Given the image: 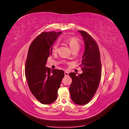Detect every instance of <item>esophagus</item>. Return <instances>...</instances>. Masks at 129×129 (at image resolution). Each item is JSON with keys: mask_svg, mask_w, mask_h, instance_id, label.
Instances as JSON below:
<instances>
[{"mask_svg": "<svg viewBox=\"0 0 129 129\" xmlns=\"http://www.w3.org/2000/svg\"><path fill=\"white\" fill-rule=\"evenodd\" d=\"M68 74H69V73H68V72L67 71H65V72H64V75H65V76H68V75H69Z\"/></svg>", "mask_w": 129, "mask_h": 129, "instance_id": "esophagus-1", "label": "esophagus"}]
</instances>
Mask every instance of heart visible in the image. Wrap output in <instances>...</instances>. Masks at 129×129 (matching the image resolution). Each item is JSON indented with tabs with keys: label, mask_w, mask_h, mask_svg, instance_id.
<instances>
[{
	"label": "heart",
	"mask_w": 129,
	"mask_h": 129,
	"mask_svg": "<svg viewBox=\"0 0 129 129\" xmlns=\"http://www.w3.org/2000/svg\"><path fill=\"white\" fill-rule=\"evenodd\" d=\"M65 41L67 42L69 44L70 48H71L72 50L74 49H79L80 47V42L76 38H67L65 39ZM59 45V43L58 41L56 42L55 44H54L52 47V51L53 52H55L57 51L58 46Z\"/></svg>",
	"instance_id": "heart-1"
}]
</instances>
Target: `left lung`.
Wrapping results in <instances>:
<instances>
[{
  "mask_svg": "<svg viewBox=\"0 0 129 129\" xmlns=\"http://www.w3.org/2000/svg\"><path fill=\"white\" fill-rule=\"evenodd\" d=\"M82 37L84 52L82 57L83 73L76 75L71 73L72 82L69 91L72 101L78 105H85L93 97L99 87L101 77V62L99 47L93 38L83 30H78Z\"/></svg>",
  "mask_w": 129,
  "mask_h": 129,
  "instance_id": "left-lung-1",
  "label": "left lung"
}]
</instances>
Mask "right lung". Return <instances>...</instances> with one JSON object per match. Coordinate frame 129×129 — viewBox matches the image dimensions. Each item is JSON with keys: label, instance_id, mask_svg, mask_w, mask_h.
I'll list each match as a JSON object with an SVG mask.
<instances>
[{"label": "right lung", "instance_id": "add662e5", "mask_svg": "<svg viewBox=\"0 0 129 129\" xmlns=\"http://www.w3.org/2000/svg\"><path fill=\"white\" fill-rule=\"evenodd\" d=\"M62 32H43L30 44L25 65V76L30 90L44 104H51L57 96V90L64 77L63 71L46 67L52 47Z\"/></svg>", "mask_w": 129, "mask_h": 129}]
</instances>
